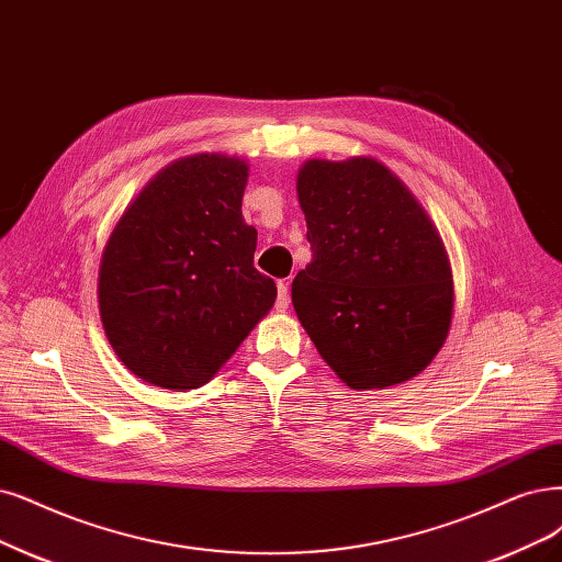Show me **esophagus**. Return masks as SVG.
I'll list each match as a JSON object with an SVG mask.
<instances>
[{
  "instance_id": "esophagus-1",
  "label": "esophagus",
  "mask_w": 562,
  "mask_h": 562,
  "mask_svg": "<svg viewBox=\"0 0 562 562\" xmlns=\"http://www.w3.org/2000/svg\"><path fill=\"white\" fill-rule=\"evenodd\" d=\"M289 305V282L286 280H282L280 284H278V307H286Z\"/></svg>"
}]
</instances>
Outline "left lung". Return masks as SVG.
I'll list each match as a JSON object with an SVG mask.
<instances>
[{
    "label": "left lung",
    "mask_w": 562,
    "mask_h": 562,
    "mask_svg": "<svg viewBox=\"0 0 562 562\" xmlns=\"http://www.w3.org/2000/svg\"><path fill=\"white\" fill-rule=\"evenodd\" d=\"M296 192L313 261L292 301L322 359L351 389L419 375L453 307L449 259L424 207L370 157L310 159Z\"/></svg>",
    "instance_id": "obj_1"
}]
</instances>
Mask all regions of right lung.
<instances>
[{
    "label": "right lung",
    "instance_id": "right-lung-1",
    "mask_svg": "<svg viewBox=\"0 0 562 562\" xmlns=\"http://www.w3.org/2000/svg\"><path fill=\"white\" fill-rule=\"evenodd\" d=\"M247 166L194 155L166 166L117 222L99 268V313L120 361L164 389H196L276 303L243 220Z\"/></svg>",
    "mask_w": 562,
    "mask_h": 562
}]
</instances>
